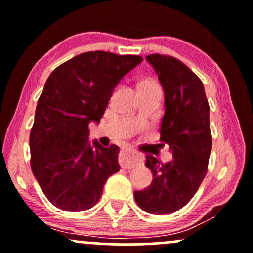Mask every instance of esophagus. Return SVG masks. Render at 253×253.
<instances>
[{"mask_svg":"<svg viewBox=\"0 0 253 253\" xmlns=\"http://www.w3.org/2000/svg\"><path fill=\"white\" fill-rule=\"evenodd\" d=\"M119 162H120L121 168L124 169H133L136 165L139 164V158L134 155H132L130 152H127V151H123L120 153V158H119Z\"/></svg>","mask_w":253,"mask_h":253,"instance_id":"34e87169","label":"esophagus"}]
</instances>
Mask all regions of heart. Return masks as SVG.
Masks as SVG:
<instances>
[{"mask_svg": "<svg viewBox=\"0 0 253 253\" xmlns=\"http://www.w3.org/2000/svg\"><path fill=\"white\" fill-rule=\"evenodd\" d=\"M156 84L153 82H150V81H143L140 84H139V89L140 88H150V86H155Z\"/></svg>", "mask_w": 253, "mask_h": 253, "instance_id": "1", "label": "heart"}]
</instances>
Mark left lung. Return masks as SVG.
<instances>
[{
    "instance_id": "obj_1",
    "label": "left lung",
    "mask_w": 253,
    "mask_h": 253,
    "mask_svg": "<svg viewBox=\"0 0 253 253\" xmlns=\"http://www.w3.org/2000/svg\"><path fill=\"white\" fill-rule=\"evenodd\" d=\"M164 91L165 113L161 126V146L168 145L172 159L161 163L146 155L152 182L134 191L139 207L150 214H171L195 195L206 173L211 151L210 106L199 77L176 58L146 56Z\"/></svg>"
}]
</instances>
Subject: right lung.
I'll return each mask as SVG.
<instances>
[{"label":"right lung","mask_w":253,"mask_h":253,"mask_svg":"<svg viewBox=\"0 0 253 253\" xmlns=\"http://www.w3.org/2000/svg\"><path fill=\"white\" fill-rule=\"evenodd\" d=\"M141 62L139 56L85 52L54 69L46 81L30 135L31 168L59 210L94 207L108 177L120 170V149L90 144L88 126L101 120L115 86Z\"/></svg>","instance_id":"add662e5"}]
</instances>
